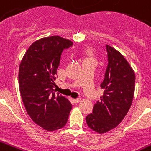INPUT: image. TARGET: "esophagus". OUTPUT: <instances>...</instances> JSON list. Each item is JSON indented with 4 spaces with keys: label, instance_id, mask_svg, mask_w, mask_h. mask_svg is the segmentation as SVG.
Wrapping results in <instances>:
<instances>
[{
    "label": "esophagus",
    "instance_id": "1",
    "mask_svg": "<svg viewBox=\"0 0 151 151\" xmlns=\"http://www.w3.org/2000/svg\"><path fill=\"white\" fill-rule=\"evenodd\" d=\"M73 101H74L75 103H79V102L81 101V99H80V98H77V99H73Z\"/></svg>",
    "mask_w": 151,
    "mask_h": 151
}]
</instances>
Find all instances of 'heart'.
Wrapping results in <instances>:
<instances>
[{
	"label": "heart",
	"mask_w": 151,
	"mask_h": 151,
	"mask_svg": "<svg viewBox=\"0 0 151 151\" xmlns=\"http://www.w3.org/2000/svg\"><path fill=\"white\" fill-rule=\"evenodd\" d=\"M86 55H87V57H86V60H90V59H92V57H91V54L90 52H87V53H86Z\"/></svg>",
	"instance_id": "heart-1"
}]
</instances>
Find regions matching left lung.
<instances>
[{"label":"left lung","instance_id":"left-lung-1","mask_svg":"<svg viewBox=\"0 0 151 151\" xmlns=\"http://www.w3.org/2000/svg\"><path fill=\"white\" fill-rule=\"evenodd\" d=\"M108 65L101 86L104 95L86 117L87 126L98 133L115 128L130 109L135 91V73L122 54L106 45Z\"/></svg>","mask_w":151,"mask_h":151}]
</instances>
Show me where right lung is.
<instances>
[{
    "label": "right lung",
    "instance_id": "add662e5",
    "mask_svg": "<svg viewBox=\"0 0 151 151\" xmlns=\"http://www.w3.org/2000/svg\"><path fill=\"white\" fill-rule=\"evenodd\" d=\"M72 45L60 36L37 40L19 65V86L26 111L34 123L49 132L65 127L72 109L68 99L55 95L53 89L62 51Z\"/></svg>",
    "mask_w": 151,
    "mask_h": 151
}]
</instances>
